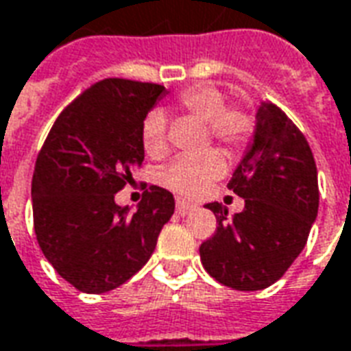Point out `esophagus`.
<instances>
[{
	"mask_svg": "<svg viewBox=\"0 0 351 351\" xmlns=\"http://www.w3.org/2000/svg\"><path fill=\"white\" fill-rule=\"evenodd\" d=\"M193 209H195V205H192V203H188V201L184 199H176V213H178L180 217L188 215V213Z\"/></svg>",
	"mask_w": 351,
	"mask_h": 351,
	"instance_id": "1",
	"label": "esophagus"
}]
</instances>
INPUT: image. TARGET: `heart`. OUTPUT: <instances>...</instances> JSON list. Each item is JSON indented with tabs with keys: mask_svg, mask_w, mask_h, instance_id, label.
<instances>
[{
	"mask_svg": "<svg viewBox=\"0 0 351 351\" xmlns=\"http://www.w3.org/2000/svg\"><path fill=\"white\" fill-rule=\"evenodd\" d=\"M176 112L201 121L203 144H222L232 154L243 152L254 136L256 119L249 110L226 104V95L209 83H195L176 97ZM141 142L146 156L161 159L169 154L167 123L161 112L146 116L141 129ZM226 173V161L218 150H205L195 158H178L161 171V184L184 197H199L210 184Z\"/></svg>",
	"mask_w": 351,
	"mask_h": 351,
	"instance_id": "b5f03b06",
	"label": "heart"
}]
</instances>
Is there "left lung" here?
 Segmentation results:
<instances>
[{"mask_svg": "<svg viewBox=\"0 0 351 351\" xmlns=\"http://www.w3.org/2000/svg\"><path fill=\"white\" fill-rule=\"evenodd\" d=\"M228 188L243 197L245 209L228 217L222 203L207 205L218 226L201 243V264L222 285L261 291L302 252L319 207L312 148L274 102H261L254 144Z\"/></svg>", "mask_w": 351, "mask_h": 351, "instance_id": "8db88e82", "label": "left lung"}]
</instances>
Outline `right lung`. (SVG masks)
<instances>
[{"label": "right lung", "mask_w": 351, "mask_h": 351, "mask_svg": "<svg viewBox=\"0 0 351 351\" xmlns=\"http://www.w3.org/2000/svg\"><path fill=\"white\" fill-rule=\"evenodd\" d=\"M165 87L108 77L90 85L56 117L32 178L34 230L60 278L82 293L123 285L150 261L175 197L150 186L136 213L114 195L142 167L141 129Z\"/></svg>", "instance_id": "right-lung-1"}]
</instances>
